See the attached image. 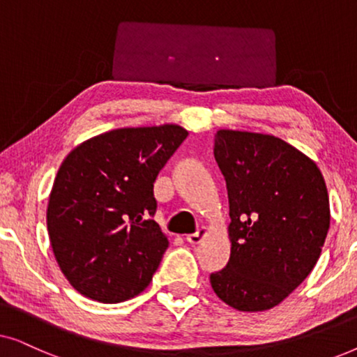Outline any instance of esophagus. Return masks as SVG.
I'll use <instances>...</instances> for the list:
<instances>
[{"instance_id":"34e87169","label":"esophagus","mask_w":357,"mask_h":357,"mask_svg":"<svg viewBox=\"0 0 357 357\" xmlns=\"http://www.w3.org/2000/svg\"><path fill=\"white\" fill-rule=\"evenodd\" d=\"M206 236H208V229H206V227H199L197 232L188 234V236H187V242L192 243V245H197V243L202 242L203 238L206 237Z\"/></svg>"}]
</instances>
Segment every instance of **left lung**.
<instances>
[{
  "instance_id": "left-lung-1",
  "label": "left lung",
  "mask_w": 357,
  "mask_h": 357,
  "mask_svg": "<svg viewBox=\"0 0 357 357\" xmlns=\"http://www.w3.org/2000/svg\"><path fill=\"white\" fill-rule=\"evenodd\" d=\"M214 158L227 185L232 247L209 281L234 309L268 310L319 261L330 227L324 175L294 146L250 131L219 130Z\"/></svg>"
}]
</instances>
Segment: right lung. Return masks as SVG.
Returning a JSON list of instances; mask_svg holds the SVG:
<instances>
[{
  "label": "right lung",
  "instance_id": "obj_1",
  "mask_svg": "<svg viewBox=\"0 0 357 357\" xmlns=\"http://www.w3.org/2000/svg\"><path fill=\"white\" fill-rule=\"evenodd\" d=\"M187 136L178 125L119 128L63 160L47 229L58 266L79 294L116 304L148 287L169 247L153 219L154 182Z\"/></svg>",
  "mask_w": 357,
  "mask_h": 357
}]
</instances>
